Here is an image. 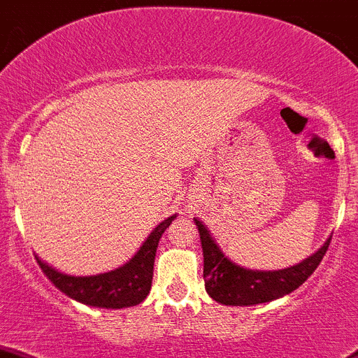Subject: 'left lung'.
<instances>
[{"label": "left lung", "mask_w": 358, "mask_h": 358, "mask_svg": "<svg viewBox=\"0 0 358 358\" xmlns=\"http://www.w3.org/2000/svg\"><path fill=\"white\" fill-rule=\"evenodd\" d=\"M194 222L200 231L201 248H203L206 293L219 303L234 305V307L265 303L294 291L314 274L331 243V239H327L319 252L289 268L274 272L250 271L236 265L220 252L201 220L194 219Z\"/></svg>", "instance_id": "left-lung-1"}]
</instances>
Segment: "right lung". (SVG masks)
<instances>
[{
    "instance_id": "add662e5",
    "label": "right lung",
    "mask_w": 358,
    "mask_h": 358,
    "mask_svg": "<svg viewBox=\"0 0 358 358\" xmlns=\"http://www.w3.org/2000/svg\"><path fill=\"white\" fill-rule=\"evenodd\" d=\"M176 215L169 217L164 222L158 224L155 231L148 236L139 252L132 257L122 267L112 272L90 278H73L58 272L57 268L50 267L44 262L38 260L41 271L46 278L57 286L62 293L80 303L91 305V307L103 308H124L138 305L148 296L152 289L155 253H157L158 241L162 234L172 224Z\"/></svg>"
}]
</instances>
